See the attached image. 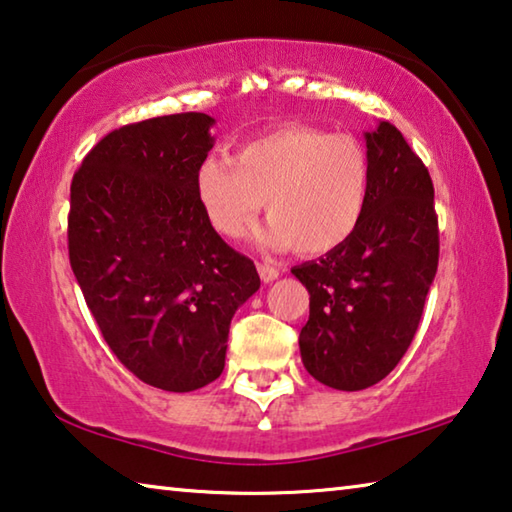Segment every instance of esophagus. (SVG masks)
Here are the masks:
<instances>
[{
  "mask_svg": "<svg viewBox=\"0 0 512 512\" xmlns=\"http://www.w3.org/2000/svg\"><path fill=\"white\" fill-rule=\"evenodd\" d=\"M257 271H259V277H262L264 282H273V280H277V277H280V268H275L273 264H266V262H259Z\"/></svg>",
  "mask_w": 512,
  "mask_h": 512,
  "instance_id": "1",
  "label": "esophagus"
}]
</instances>
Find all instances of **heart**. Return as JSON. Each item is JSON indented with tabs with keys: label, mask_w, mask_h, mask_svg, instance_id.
<instances>
[{
	"label": "heart",
	"mask_w": 512,
	"mask_h": 512,
	"mask_svg": "<svg viewBox=\"0 0 512 512\" xmlns=\"http://www.w3.org/2000/svg\"><path fill=\"white\" fill-rule=\"evenodd\" d=\"M194 194L225 239L246 237L266 203L268 244L325 255L343 246L366 216L370 160L357 137L287 124L244 142L232 160H203Z\"/></svg>",
	"instance_id": "obj_1"
}]
</instances>
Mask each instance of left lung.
<instances>
[{
    "label": "left lung",
    "instance_id": "left-lung-1",
    "mask_svg": "<svg viewBox=\"0 0 512 512\" xmlns=\"http://www.w3.org/2000/svg\"><path fill=\"white\" fill-rule=\"evenodd\" d=\"M370 201L359 230L291 273L309 291L300 332L307 372L336 391H363L391 372L415 336L438 268V216L427 167L402 133H366Z\"/></svg>",
    "mask_w": 512,
    "mask_h": 512
}]
</instances>
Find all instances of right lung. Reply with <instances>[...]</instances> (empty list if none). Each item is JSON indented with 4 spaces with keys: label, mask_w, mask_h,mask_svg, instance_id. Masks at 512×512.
Returning a JSON list of instances; mask_svg holds the SVG:
<instances>
[{
    "label": "right lung",
    "mask_w": 512,
    "mask_h": 512,
    "mask_svg": "<svg viewBox=\"0 0 512 512\" xmlns=\"http://www.w3.org/2000/svg\"><path fill=\"white\" fill-rule=\"evenodd\" d=\"M212 124L180 112L121 126L69 189V264L88 309L115 357L169 393L221 375L230 320L259 289L253 259L225 244L194 194Z\"/></svg>",
    "instance_id": "1"
}]
</instances>
